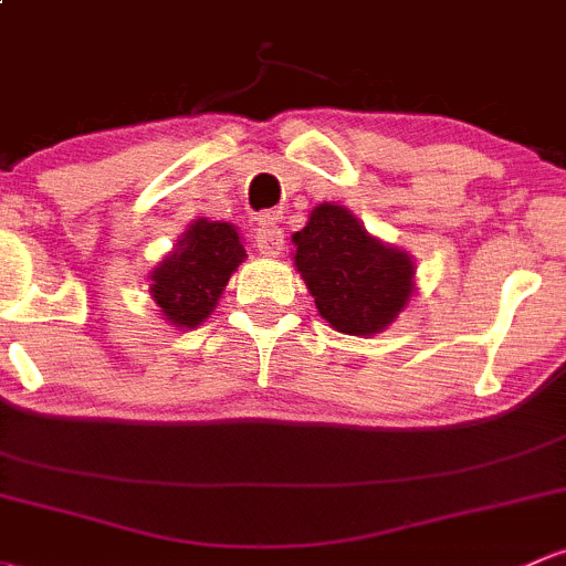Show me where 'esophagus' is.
Wrapping results in <instances>:
<instances>
[{
  "label": "esophagus",
  "mask_w": 566,
  "mask_h": 566,
  "mask_svg": "<svg viewBox=\"0 0 566 566\" xmlns=\"http://www.w3.org/2000/svg\"><path fill=\"white\" fill-rule=\"evenodd\" d=\"M255 248L266 255H277L283 250V229L272 220V214H266L264 223L253 231Z\"/></svg>",
  "instance_id": "34e87169"
}]
</instances>
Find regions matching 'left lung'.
I'll use <instances>...</instances> for the list:
<instances>
[{
	"label": "left lung",
	"instance_id": "8db88e82",
	"mask_svg": "<svg viewBox=\"0 0 566 566\" xmlns=\"http://www.w3.org/2000/svg\"><path fill=\"white\" fill-rule=\"evenodd\" d=\"M302 272L318 313L346 335H373L392 324L413 291L409 253L387 248L348 209L322 203L294 234Z\"/></svg>",
	"mask_w": 566,
	"mask_h": 566
}]
</instances>
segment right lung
<instances>
[{
    "mask_svg": "<svg viewBox=\"0 0 566 566\" xmlns=\"http://www.w3.org/2000/svg\"><path fill=\"white\" fill-rule=\"evenodd\" d=\"M242 259L244 248L234 226L196 220L153 272L149 291L168 322L193 329L214 311Z\"/></svg>",
    "mask_w": 566,
    "mask_h": 566,
    "instance_id": "add662e5",
    "label": "right lung"
}]
</instances>
